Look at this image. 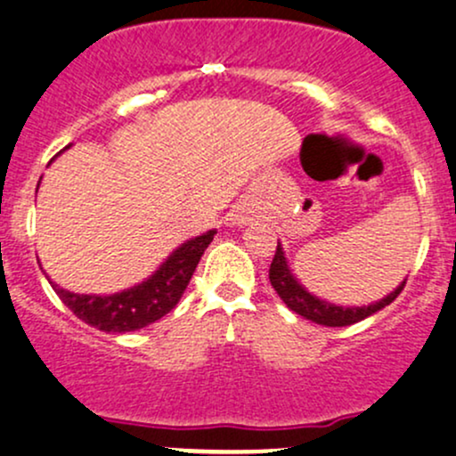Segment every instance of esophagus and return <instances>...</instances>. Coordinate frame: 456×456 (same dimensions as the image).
<instances>
[{
	"instance_id": "esophagus-1",
	"label": "esophagus",
	"mask_w": 456,
	"mask_h": 456,
	"mask_svg": "<svg viewBox=\"0 0 456 456\" xmlns=\"http://www.w3.org/2000/svg\"><path fill=\"white\" fill-rule=\"evenodd\" d=\"M236 220H238V223H240V224L244 223V218H242V216H238V218H236Z\"/></svg>"
}]
</instances>
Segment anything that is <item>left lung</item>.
<instances>
[{"label":"left lung","mask_w":456,"mask_h":456,"mask_svg":"<svg viewBox=\"0 0 456 456\" xmlns=\"http://www.w3.org/2000/svg\"><path fill=\"white\" fill-rule=\"evenodd\" d=\"M268 280H271V286L277 290V295L281 297V301L289 305L292 313L301 314L304 319L313 321V323L328 325V328H345V325H352V323H358V321L367 319V316L378 313V310H382L385 305L393 304V299H395V297L402 292V289L406 286V280H404L395 290L389 292L387 297H382L380 301L369 305H361V308H356V305L345 308V305L330 304V301L314 297L313 292H308L299 284V281H297V277L290 273L289 262H286V256H284V248H281L280 242H277L275 257H273L271 268H268Z\"/></svg>","instance_id":"1"}]
</instances>
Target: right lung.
Instances as JSON below:
<instances>
[{
  "mask_svg": "<svg viewBox=\"0 0 456 456\" xmlns=\"http://www.w3.org/2000/svg\"><path fill=\"white\" fill-rule=\"evenodd\" d=\"M214 233L212 229L203 236L183 242L148 280L115 295H78V292L61 289L50 277L47 280L61 301L85 323L102 332H133V330H142L159 321L179 304L194 275L196 265L200 262V256L214 240Z\"/></svg>",
  "mask_w": 456,
  "mask_h": 456,
  "instance_id": "right-lung-1",
  "label": "right lung"
}]
</instances>
